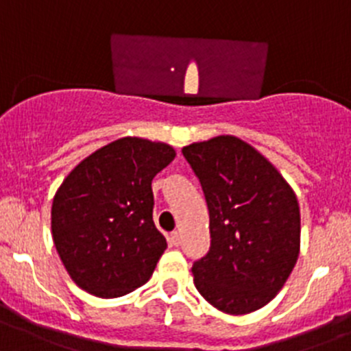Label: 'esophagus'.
Wrapping results in <instances>:
<instances>
[{"instance_id": "esophagus-1", "label": "esophagus", "mask_w": 351, "mask_h": 351, "mask_svg": "<svg viewBox=\"0 0 351 351\" xmlns=\"http://www.w3.org/2000/svg\"><path fill=\"white\" fill-rule=\"evenodd\" d=\"M169 242H171L173 245H180L182 244V234H180L178 230H175L171 235H169Z\"/></svg>"}]
</instances>
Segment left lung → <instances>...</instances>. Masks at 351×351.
<instances>
[{"instance_id":"obj_1","label":"left lung","mask_w":351,"mask_h":351,"mask_svg":"<svg viewBox=\"0 0 351 351\" xmlns=\"http://www.w3.org/2000/svg\"><path fill=\"white\" fill-rule=\"evenodd\" d=\"M204 191L211 247L192 267L201 296L245 315L270 303L300 256L301 216L293 186L253 145L234 135L182 149Z\"/></svg>"}]
</instances>
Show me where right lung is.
<instances>
[{
    "mask_svg": "<svg viewBox=\"0 0 351 351\" xmlns=\"http://www.w3.org/2000/svg\"><path fill=\"white\" fill-rule=\"evenodd\" d=\"M175 156L165 142L123 136L65 176L51 204V235L76 286L119 298L150 279L168 245L152 220V180Z\"/></svg>",
    "mask_w": 351,
    "mask_h": 351,
    "instance_id": "add662e5",
    "label": "right lung"
}]
</instances>
